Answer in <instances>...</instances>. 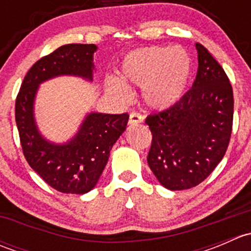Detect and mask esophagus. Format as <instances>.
<instances>
[{
  "instance_id": "obj_1",
  "label": "esophagus",
  "mask_w": 251,
  "mask_h": 251,
  "mask_svg": "<svg viewBox=\"0 0 251 251\" xmlns=\"http://www.w3.org/2000/svg\"><path fill=\"white\" fill-rule=\"evenodd\" d=\"M143 120H144V118L142 114L137 113V111H132V113L130 114L128 124H130V125H133V124H140V123H143Z\"/></svg>"
}]
</instances>
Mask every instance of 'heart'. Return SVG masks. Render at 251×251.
Listing matches in <instances>:
<instances>
[{"label": "heart", "mask_w": 251, "mask_h": 251, "mask_svg": "<svg viewBox=\"0 0 251 251\" xmlns=\"http://www.w3.org/2000/svg\"><path fill=\"white\" fill-rule=\"evenodd\" d=\"M189 54L182 47H146L132 50L120 65L121 80L143 86V97L151 107L165 109L179 100L191 76ZM109 92L121 100L130 97V91L121 81L109 80Z\"/></svg>", "instance_id": "1"}]
</instances>
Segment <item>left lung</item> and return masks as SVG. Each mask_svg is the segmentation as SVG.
I'll use <instances>...</instances> for the list:
<instances>
[{
    "label": "left lung",
    "mask_w": 251,
    "mask_h": 251,
    "mask_svg": "<svg viewBox=\"0 0 251 251\" xmlns=\"http://www.w3.org/2000/svg\"><path fill=\"white\" fill-rule=\"evenodd\" d=\"M198 72L173 107L147 116L151 132L148 165L165 188L198 186L224 158L233 126V90L224 68L197 44Z\"/></svg>",
    "instance_id": "8db88e82"
}]
</instances>
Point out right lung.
I'll use <instances>...</instances> for the list:
<instances>
[{
  "mask_svg": "<svg viewBox=\"0 0 251 251\" xmlns=\"http://www.w3.org/2000/svg\"><path fill=\"white\" fill-rule=\"evenodd\" d=\"M95 45L70 44L37 60L23 80L16 100V123L23 154L35 173L62 193L90 192L107 165L111 147L126 130L128 114L92 113L77 135L63 146L48 143L37 131L32 104L37 86L58 75L92 80Z\"/></svg>",
  "mask_w": 251,
  "mask_h": 251,
  "instance_id": "obj_1",
  "label": "right lung"
}]
</instances>
